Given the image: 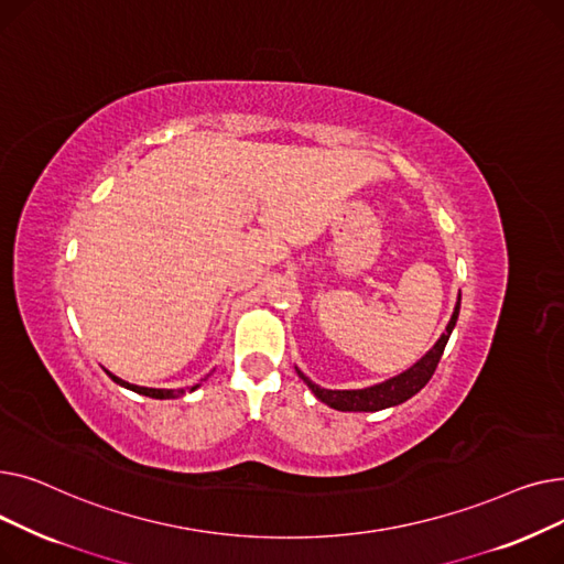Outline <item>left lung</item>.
Listing matches in <instances>:
<instances>
[{
	"label": "left lung",
	"instance_id": "obj_1",
	"mask_svg": "<svg viewBox=\"0 0 564 564\" xmlns=\"http://www.w3.org/2000/svg\"><path fill=\"white\" fill-rule=\"evenodd\" d=\"M459 304H462V294H459L455 313L446 327V334L436 340V345L425 354V357L416 366H411L406 372H402L389 381H383V383H377V387L361 389V391H329V389H319L317 383H313L302 370H297V375L308 383V389L315 393L317 400H322L324 404H329L332 409H338V411H379V409L402 404L411 395H416L432 379V375L443 357V349H446L448 338L457 324Z\"/></svg>",
	"mask_w": 564,
	"mask_h": 564
}]
</instances>
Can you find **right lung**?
<instances>
[{"label": "right lung", "instance_id": "1", "mask_svg": "<svg viewBox=\"0 0 564 564\" xmlns=\"http://www.w3.org/2000/svg\"><path fill=\"white\" fill-rule=\"evenodd\" d=\"M116 383H121V387H126V389H130V391H134V393H139V395H148V398H158V400H169V398H181V395H185V389H181V391H171V389H145V387H134V383H128V381H123V379H118L116 375H111V372H107ZM196 389V387H194ZM192 389V391H194Z\"/></svg>", "mask_w": 564, "mask_h": 564}]
</instances>
